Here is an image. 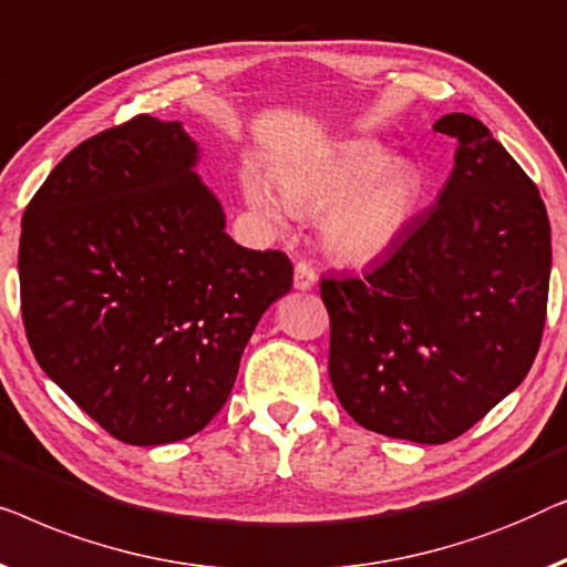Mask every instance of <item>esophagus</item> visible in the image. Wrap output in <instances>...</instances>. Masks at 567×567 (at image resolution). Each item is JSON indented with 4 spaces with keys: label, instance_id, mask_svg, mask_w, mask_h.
Masks as SVG:
<instances>
[{
    "label": "esophagus",
    "instance_id": "1",
    "mask_svg": "<svg viewBox=\"0 0 567 567\" xmlns=\"http://www.w3.org/2000/svg\"><path fill=\"white\" fill-rule=\"evenodd\" d=\"M316 282H318L316 269L306 265V261H298V265H295V290H302V292L313 290Z\"/></svg>",
    "mask_w": 567,
    "mask_h": 567
}]
</instances>
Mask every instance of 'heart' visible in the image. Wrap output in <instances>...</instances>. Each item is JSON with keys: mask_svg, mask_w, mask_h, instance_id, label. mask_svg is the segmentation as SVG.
I'll return each instance as SVG.
<instances>
[{"mask_svg": "<svg viewBox=\"0 0 567 567\" xmlns=\"http://www.w3.org/2000/svg\"><path fill=\"white\" fill-rule=\"evenodd\" d=\"M280 187L265 174L244 177L251 210L269 226L290 228L298 213H318V238L333 261L364 267L393 249L421 197L416 166L370 141L347 143L329 154L290 164Z\"/></svg>", "mask_w": 567, "mask_h": 567, "instance_id": "1", "label": "heart"}]
</instances>
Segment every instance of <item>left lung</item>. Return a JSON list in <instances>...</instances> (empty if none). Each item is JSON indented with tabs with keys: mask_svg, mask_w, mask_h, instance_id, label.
<instances>
[{
	"mask_svg": "<svg viewBox=\"0 0 567 567\" xmlns=\"http://www.w3.org/2000/svg\"><path fill=\"white\" fill-rule=\"evenodd\" d=\"M434 131L457 141L436 207L362 277H323L329 378L370 432L457 440L519 388L547 316L549 220L539 189L465 113Z\"/></svg>",
	"mask_w": 567,
	"mask_h": 567,
	"instance_id": "left-lung-1",
	"label": "left lung"
}]
</instances>
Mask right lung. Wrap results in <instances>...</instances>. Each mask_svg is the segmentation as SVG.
Returning <instances> with one entry per match:
<instances>
[{
    "instance_id": "1",
    "label": "right lung",
    "mask_w": 567,
    "mask_h": 567,
    "mask_svg": "<svg viewBox=\"0 0 567 567\" xmlns=\"http://www.w3.org/2000/svg\"><path fill=\"white\" fill-rule=\"evenodd\" d=\"M197 143L151 115L63 156L22 215V323L43 372L115 440H187L228 401L246 341L290 292L282 251L226 234Z\"/></svg>"
}]
</instances>
